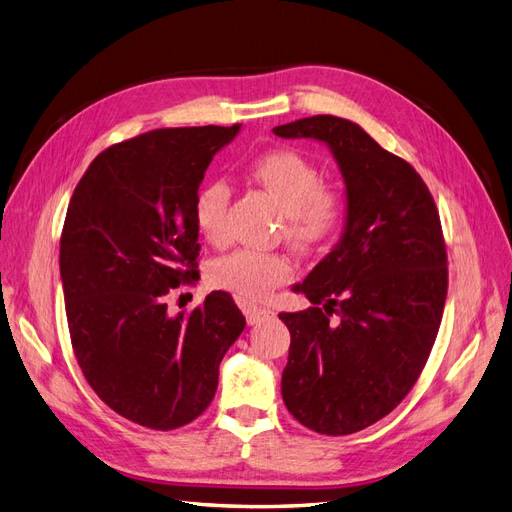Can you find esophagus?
Segmentation results:
<instances>
[{"mask_svg":"<svg viewBox=\"0 0 512 512\" xmlns=\"http://www.w3.org/2000/svg\"><path fill=\"white\" fill-rule=\"evenodd\" d=\"M243 312H245L247 324H260L262 320H269V318H273V316H275V312H273L271 307L252 305V303H247V305L243 307Z\"/></svg>","mask_w":512,"mask_h":512,"instance_id":"obj_1","label":"esophagus"}]
</instances>
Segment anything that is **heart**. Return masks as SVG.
Listing matches in <instances>:
<instances>
[{
  "instance_id": "heart-1",
  "label": "heart",
  "mask_w": 512,
  "mask_h": 512,
  "mask_svg": "<svg viewBox=\"0 0 512 512\" xmlns=\"http://www.w3.org/2000/svg\"><path fill=\"white\" fill-rule=\"evenodd\" d=\"M247 175L265 188L284 209V237L303 254L327 245L344 224V198L324 185L320 168L292 149L260 153L247 164ZM230 188L224 181H209L194 198V222L209 243L228 239ZM211 282L235 292L241 299H267L294 275L292 260L282 252L237 250L218 258L209 269Z\"/></svg>"
}]
</instances>
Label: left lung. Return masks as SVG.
Masks as SVG:
<instances>
[{
    "label": "left lung",
    "mask_w": 512,
    "mask_h": 512,
    "mask_svg": "<svg viewBox=\"0 0 512 512\" xmlns=\"http://www.w3.org/2000/svg\"><path fill=\"white\" fill-rule=\"evenodd\" d=\"M273 132L327 143L346 181L344 237L294 286L312 307L280 318L288 412L348 436L393 412L429 359L448 290L440 213L421 175L348 119L314 115Z\"/></svg>",
    "instance_id": "1"
}]
</instances>
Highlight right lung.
<instances>
[{
	"instance_id": "right-lung-1",
	"label": "right lung",
	"mask_w": 512,
	"mask_h": 512,
	"mask_svg": "<svg viewBox=\"0 0 512 512\" xmlns=\"http://www.w3.org/2000/svg\"><path fill=\"white\" fill-rule=\"evenodd\" d=\"M239 128H160L111 145L70 198L59 271L72 350L96 395L136 425L170 431L203 414L245 329L222 290L177 316L166 303L198 282L194 198Z\"/></svg>"
}]
</instances>
